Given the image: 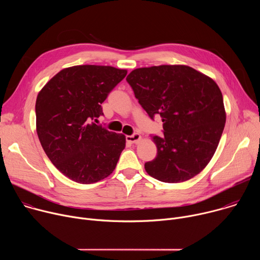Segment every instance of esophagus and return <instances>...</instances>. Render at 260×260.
Masks as SVG:
<instances>
[{
  "label": "esophagus",
  "instance_id": "1",
  "mask_svg": "<svg viewBox=\"0 0 260 260\" xmlns=\"http://www.w3.org/2000/svg\"><path fill=\"white\" fill-rule=\"evenodd\" d=\"M141 136L139 134H134L132 136H126V141L129 143H138L141 140Z\"/></svg>",
  "mask_w": 260,
  "mask_h": 260
}]
</instances>
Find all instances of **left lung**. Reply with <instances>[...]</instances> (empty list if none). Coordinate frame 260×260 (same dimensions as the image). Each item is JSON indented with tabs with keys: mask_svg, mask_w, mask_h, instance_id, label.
<instances>
[{
	"mask_svg": "<svg viewBox=\"0 0 260 260\" xmlns=\"http://www.w3.org/2000/svg\"><path fill=\"white\" fill-rule=\"evenodd\" d=\"M126 81L149 117L159 115L164 122V137L152 136L157 155L145 164L146 172L166 183L200 174L213 157L226 120L216 82L181 64L139 68Z\"/></svg>",
	"mask_w": 260,
	"mask_h": 260,
	"instance_id": "left-lung-1",
	"label": "left lung"
}]
</instances>
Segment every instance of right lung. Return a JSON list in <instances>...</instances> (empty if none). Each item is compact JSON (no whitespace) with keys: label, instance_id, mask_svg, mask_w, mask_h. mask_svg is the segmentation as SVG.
Wrapping results in <instances>:
<instances>
[{"label":"right lung","instance_id":"obj_1","mask_svg":"<svg viewBox=\"0 0 260 260\" xmlns=\"http://www.w3.org/2000/svg\"><path fill=\"white\" fill-rule=\"evenodd\" d=\"M127 74L110 66H74L52 77L36 101V126L43 149L69 179L91 184L115 170L125 136L98 125L101 104Z\"/></svg>","mask_w":260,"mask_h":260}]
</instances>
